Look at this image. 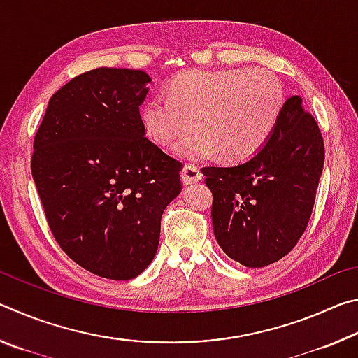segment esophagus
<instances>
[{"label":"esophagus","instance_id":"1","mask_svg":"<svg viewBox=\"0 0 358 358\" xmlns=\"http://www.w3.org/2000/svg\"><path fill=\"white\" fill-rule=\"evenodd\" d=\"M181 180H183L185 186H189L197 183V181L202 180V172L199 171L196 166L187 164L183 167V172H181Z\"/></svg>","mask_w":358,"mask_h":358}]
</instances>
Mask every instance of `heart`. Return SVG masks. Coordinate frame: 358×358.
<instances>
[{
  "label": "heart",
  "instance_id": "1",
  "mask_svg": "<svg viewBox=\"0 0 358 358\" xmlns=\"http://www.w3.org/2000/svg\"><path fill=\"white\" fill-rule=\"evenodd\" d=\"M286 93L282 82L266 69L187 71L173 80L169 96L145 102L142 120L156 143L178 141L187 161L213 155L229 162L245 161L264 147L281 118Z\"/></svg>",
  "mask_w": 358,
  "mask_h": 358
}]
</instances>
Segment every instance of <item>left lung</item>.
<instances>
[{"instance_id":"8db88e82","label":"left lung","mask_w":358,"mask_h":358,"mask_svg":"<svg viewBox=\"0 0 358 358\" xmlns=\"http://www.w3.org/2000/svg\"><path fill=\"white\" fill-rule=\"evenodd\" d=\"M324 159L317 121L305 112L300 96H292L256 155L237 166L203 167L222 251L250 268L292 251L310 222Z\"/></svg>"}]
</instances>
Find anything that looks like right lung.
I'll use <instances>...</instances> for the list:
<instances>
[{"mask_svg": "<svg viewBox=\"0 0 358 358\" xmlns=\"http://www.w3.org/2000/svg\"><path fill=\"white\" fill-rule=\"evenodd\" d=\"M143 71L98 68L48 101L34 136L31 173L59 248L115 281L151 264L161 216L181 192L183 164L145 137Z\"/></svg>", "mask_w": 358, "mask_h": 358, "instance_id": "add662e5", "label": "right lung"}]
</instances>
